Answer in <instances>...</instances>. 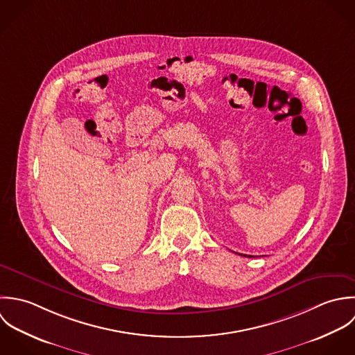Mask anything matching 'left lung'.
<instances>
[{
    "label": "left lung",
    "instance_id": "8db88e82",
    "mask_svg": "<svg viewBox=\"0 0 355 355\" xmlns=\"http://www.w3.org/2000/svg\"><path fill=\"white\" fill-rule=\"evenodd\" d=\"M243 257H247V255H243ZM248 258H252V257H250V255H248Z\"/></svg>",
    "mask_w": 355,
    "mask_h": 355
}]
</instances>
